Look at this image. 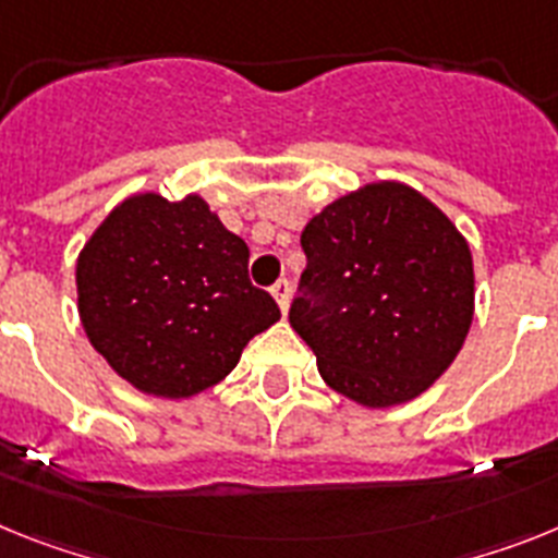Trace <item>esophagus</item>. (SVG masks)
<instances>
[{
  "label": "esophagus",
  "instance_id": "34e87169",
  "mask_svg": "<svg viewBox=\"0 0 558 558\" xmlns=\"http://www.w3.org/2000/svg\"><path fill=\"white\" fill-rule=\"evenodd\" d=\"M272 294H275V300H278L280 312H283V314L289 312V300H292V283H289V280H286V278L275 280Z\"/></svg>",
  "mask_w": 558,
  "mask_h": 558
}]
</instances>
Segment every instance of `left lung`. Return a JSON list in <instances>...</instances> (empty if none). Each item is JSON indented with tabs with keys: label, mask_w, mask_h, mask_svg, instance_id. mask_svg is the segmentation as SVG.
I'll list each match as a JSON object with an SVG mask.
<instances>
[{
	"label": "left lung",
	"mask_w": 558,
	"mask_h": 558,
	"mask_svg": "<svg viewBox=\"0 0 558 558\" xmlns=\"http://www.w3.org/2000/svg\"><path fill=\"white\" fill-rule=\"evenodd\" d=\"M300 246L308 264L289 323L328 387L393 407L452 365L474 314L472 252L429 198L367 185L314 216Z\"/></svg>",
	"instance_id": "8db88e82"
}]
</instances>
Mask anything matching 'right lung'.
Returning <instances> with one entry per match:
<instances>
[{"label": "right lung", "instance_id": "1", "mask_svg": "<svg viewBox=\"0 0 558 558\" xmlns=\"http://www.w3.org/2000/svg\"><path fill=\"white\" fill-rule=\"evenodd\" d=\"M246 260V244L205 198H125L77 258L86 337L143 393H202L280 319L272 294L252 286Z\"/></svg>", "mask_w": 558, "mask_h": 558}]
</instances>
